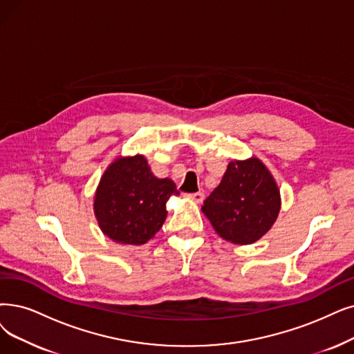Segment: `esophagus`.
<instances>
[{
  "label": "esophagus",
  "mask_w": 354,
  "mask_h": 354,
  "mask_svg": "<svg viewBox=\"0 0 354 354\" xmlns=\"http://www.w3.org/2000/svg\"><path fill=\"white\" fill-rule=\"evenodd\" d=\"M189 199H192V201H194L196 203H202L203 202V199H205V194L203 193H201V192H197V193H190V194H186Z\"/></svg>",
  "instance_id": "esophagus-1"
}]
</instances>
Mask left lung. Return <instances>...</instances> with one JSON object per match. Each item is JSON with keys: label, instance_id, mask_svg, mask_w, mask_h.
<instances>
[{"label": "left lung", "instance_id": "left-lung-1", "mask_svg": "<svg viewBox=\"0 0 354 354\" xmlns=\"http://www.w3.org/2000/svg\"><path fill=\"white\" fill-rule=\"evenodd\" d=\"M219 236L247 245L272 228L280 210V192L259 158L231 161L202 206Z\"/></svg>", "mask_w": 354, "mask_h": 354}]
</instances>
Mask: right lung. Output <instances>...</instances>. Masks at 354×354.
<instances>
[{"instance_id":"1","label":"right lung","mask_w":354,"mask_h":354,"mask_svg":"<svg viewBox=\"0 0 354 354\" xmlns=\"http://www.w3.org/2000/svg\"><path fill=\"white\" fill-rule=\"evenodd\" d=\"M178 194L169 178H157L144 155L119 157L104 171L94 196L98 226L119 244L142 245L167 218V201Z\"/></svg>"}]
</instances>
